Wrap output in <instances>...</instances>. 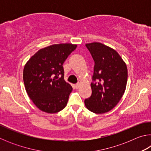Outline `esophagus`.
Returning a JSON list of instances; mask_svg holds the SVG:
<instances>
[{
    "label": "esophagus",
    "instance_id": "esophagus-1",
    "mask_svg": "<svg viewBox=\"0 0 151 151\" xmlns=\"http://www.w3.org/2000/svg\"><path fill=\"white\" fill-rule=\"evenodd\" d=\"M79 86H80V83H76V85H75V87L76 89H78V88H79Z\"/></svg>",
    "mask_w": 151,
    "mask_h": 151
}]
</instances>
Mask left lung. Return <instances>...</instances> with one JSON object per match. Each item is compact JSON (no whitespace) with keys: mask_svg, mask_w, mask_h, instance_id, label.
<instances>
[{"mask_svg":"<svg viewBox=\"0 0 151 151\" xmlns=\"http://www.w3.org/2000/svg\"><path fill=\"white\" fill-rule=\"evenodd\" d=\"M85 46L94 61L92 94L85 100L89 111L96 114L112 110L126 89L128 72L125 63L115 50L100 42Z\"/></svg>","mask_w":151,"mask_h":151,"instance_id":"obj_1","label":"left lung"}]
</instances>
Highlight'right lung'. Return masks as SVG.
Listing matches in <instances>:
<instances>
[{
	"mask_svg": "<svg viewBox=\"0 0 151 151\" xmlns=\"http://www.w3.org/2000/svg\"><path fill=\"white\" fill-rule=\"evenodd\" d=\"M77 45H52L40 49L24 65L23 81L28 95L40 111H60L73 88L64 79L63 63Z\"/></svg>",
	"mask_w": 151,
	"mask_h": 151,
	"instance_id": "obj_1",
	"label": "right lung"
}]
</instances>
